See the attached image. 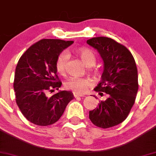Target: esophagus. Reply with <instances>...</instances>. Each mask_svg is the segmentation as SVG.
I'll return each mask as SVG.
<instances>
[{
  "label": "esophagus",
  "mask_w": 156,
  "mask_h": 156,
  "mask_svg": "<svg viewBox=\"0 0 156 156\" xmlns=\"http://www.w3.org/2000/svg\"><path fill=\"white\" fill-rule=\"evenodd\" d=\"M74 97L76 98H80L81 95H80V94H76V93H74Z\"/></svg>",
  "instance_id": "34e87169"
}]
</instances>
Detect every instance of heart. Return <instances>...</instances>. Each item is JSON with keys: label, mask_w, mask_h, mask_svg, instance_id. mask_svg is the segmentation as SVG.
Wrapping results in <instances>:
<instances>
[{"label": "heart", "mask_w": 156, "mask_h": 156, "mask_svg": "<svg viewBox=\"0 0 156 156\" xmlns=\"http://www.w3.org/2000/svg\"><path fill=\"white\" fill-rule=\"evenodd\" d=\"M78 54L80 59L87 67H92L96 63V56L91 50L87 48H80L78 51ZM69 58V53L67 51H63L58 54L55 60V68L60 74H64L66 72L67 64ZM66 89H69L78 94H84L89 87L92 86L90 79L86 78L71 77L65 82Z\"/></svg>", "instance_id": "b5f03b06"}]
</instances>
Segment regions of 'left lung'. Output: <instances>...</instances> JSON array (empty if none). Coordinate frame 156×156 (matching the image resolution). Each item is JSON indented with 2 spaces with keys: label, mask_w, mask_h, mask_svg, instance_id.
Wrapping results in <instances>:
<instances>
[{
  "label": "left lung",
  "mask_w": 156,
  "mask_h": 156,
  "mask_svg": "<svg viewBox=\"0 0 156 156\" xmlns=\"http://www.w3.org/2000/svg\"><path fill=\"white\" fill-rule=\"evenodd\" d=\"M87 42L98 50L104 62L101 81L94 90L100 95L108 94L105 101L89 112V119L98 128H112L128 117L135 103L139 89L136 64L129 50L113 39L94 37Z\"/></svg>",
  "instance_id": "obj_1"
}]
</instances>
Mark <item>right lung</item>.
<instances>
[{
  "label": "right lung",
  "instance_id": "add662e5",
  "mask_svg": "<svg viewBox=\"0 0 156 156\" xmlns=\"http://www.w3.org/2000/svg\"><path fill=\"white\" fill-rule=\"evenodd\" d=\"M73 41L43 39L21 55L15 69L14 89L16 103L28 121L39 126L56 122L74 98L72 92L61 91L48 98L45 93L58 89L55 60Z\"/></svg>",
  "mask_w": 156,
  "mask_h": 156
}]
</instances>
